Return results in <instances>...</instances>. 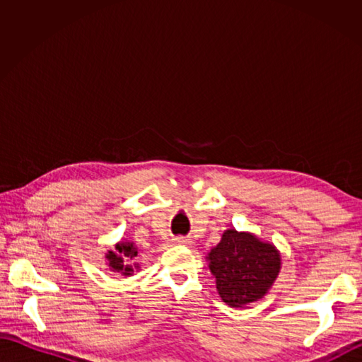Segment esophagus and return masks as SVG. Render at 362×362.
<instances>
[{
	"label": "esophagus",
	"instance_id": "obj_1",
	"mask_svg": "<svg viewBox=\"0 0 362 362\" xmlns=\"http://www.w3.org/2000/svg\"><path fill=\"white\" fill-rule=\"evenodd\" d=\"M174 243H175V244L188 245V244H191V240H189V238H187V236H175V238H174Z\"/></svg>",
	"mask_w": 362,
	"mask_h": 362
}]
</instances>
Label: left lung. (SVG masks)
<instances>
[{"label":"left lung","instance_id":"1","mask_svg":"<svg viewBox=\"0 0 362 362\" xmlns=\"http://www.w3.org/2000/svg\"><path fill=\"white\" fill-rule=\"evenodd\" d=\"M209 259L221 298L235 308L263 297L280 271V255L272 244L235 228L222 235Z\"/></svg>","mask_w":362,"mask_h":362}]
</instances>
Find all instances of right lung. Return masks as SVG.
Instances as JSON below:
<instances>
[{"label": "right lung", "instance_id": "obj_1", "mask_svg": "<svg viewBox=\"0 0 362 362\" xmlns=\"http://www.w3.org/2000/svg\"><path fill=\"white\" fill-rule=\"evenodd\" d=\"M138 255L134 243H119L113 250H109L107 258H109V266L113 269V272H121L124 275H132V266L124 264L129 259H132Z\"/></svg>", "mask_w": 362, "mask_h": 362}]
</instances>
